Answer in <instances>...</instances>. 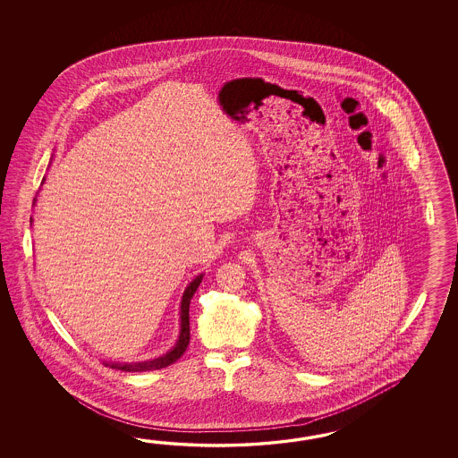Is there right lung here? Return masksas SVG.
I'll return each instance as SVG.
<instances>
[{"label":"right lung","instance_id":"add662e5","mask_svg":"<svg viewBox=\"0 0 458 458\" xmlns=\"http://www.w3.org/2000/svg\"><path fill=\"white\" fill-rule=\"evenodd\" d=\"M201 280H203V275L196 276L195 280L188 284V288L183 293V300H182V331H180L178 342H176V345L172 351L166 352L164 357H158L156 360L139 361V363H106V367L123 371H150L160 370V369H165L168 365L175 363L185 353L186 347L190 344V301H191L196 288L199 286Z\"/></svg>","mask_w":458,"mask_h":458}]
</instances>
